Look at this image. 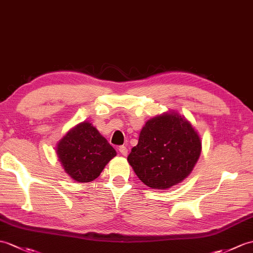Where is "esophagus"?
Returning a JSON list of instances; mask_svg holds the SVG:
<instances>
[{
    "instance_id": "esophagus-1",
    "label": "esophagus",
    "mask_w": 253,
    "mask_h": 253,
    "mask_svg": "<svg viewBox=\"0 0 253 253\" xmlns=\"http://www.w3.org/2000/svg\"><path fill=\"white\" fill-rule=\"evenodd\" d=\"M119 151H120V153H121L123 156H127V154H128V150H127L126 146H124V145L120 146V148H119Z\"/></svg>"
}]
</instances>
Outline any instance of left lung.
Segmentation results:
<instances>
[{
    "label": "left lung",
    "mask_w": 253,
    "mask_h": 253,
    "mask_svg": "<svg viewBox=\"0 0 253 253\" xmlns=\"http://www.w3.org/2000/svg\"><path fill=\"white\" fill-rule=\"evenodd\" d=\"M201 152L202 140L196 129L172 110L145 123L127 161L146 186L167 190L187 178Z\"/></svg>",
    "instance_id": "obj_1"
}]
</instances>
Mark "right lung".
Listing matches in <instances>:
<instances>
[{"mask_svg": "<svg viewBox=\"0 0 253 253\" xmlns=\"http://www.w3.org/2000/svg\"><path fill=\"white\" fill-rule=\"evenodd\" d=\"M56 153L70 178L80 183L97 179L116 151L89 122H82L57 143Z\"/></svg>", "mask_w": 253, "mask_h": 253, "instance_id": "1", "label": "right lung"}]
</instances>
